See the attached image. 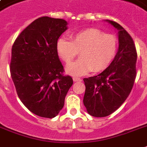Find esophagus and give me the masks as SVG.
<instances>
[{"label":"esophagus","instance_id":"esophagus-1","mask_svg":"<svg viewBox=\"0 0 147 147\" xmlns=\"http://www.w3.org/2000/svg\"><path fill=\"white\" fill-rule=\"evenodd\" d=\"M73 81L74 82H81L82 79L80 78H77V77H73Z\"/></svg>","mask_w":147,"mask_h":147}]
</instances>
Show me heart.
Instances as JSON below:
<instances>
[{
  "mask_svg": "<svg viewBox=\"0 0 147 147\" xmlns=\"http://www.w3.org/2000/svg\"><path fill=\"white\" fill-rule=\"evenodd\" d=\"M117 39L96 29H86L71 36V42L60 38L56 51L61 59L69 64L79 51L80 59L66 67L67 73L83 76L92 71H103L109 66L116 55Z\"/></svg>",
  "mask_w": 147,
  "mask_h": 147,
  "instance_id": "b5f03b06",
  "label": "heart"
}]
</instances>
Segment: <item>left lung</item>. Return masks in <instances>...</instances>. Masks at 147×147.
I'll return each mask as SVG.
<instances>
[{
  "label": "left lung",
  "instance_id": "obj_1",
  "mask_svg": "<svg viewBox=\"0 0 147 147\" xmlns=\"http://www.w3.org/2000/svg\"><path fill=\"white\" fill-rule=\"evenodd\" d=\"M117 30L119 47L114 60L98 76L84 78L83 103L90 115L108 116L121 107L134 86L137 70V50L130 34L116 22L106 20Z\"/></svg>",
  "mask_w": 147,
  "mask_h": 147
}]
</instances>
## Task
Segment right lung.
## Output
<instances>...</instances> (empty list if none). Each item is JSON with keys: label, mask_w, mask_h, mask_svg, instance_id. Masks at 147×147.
Here are the masks:
<instances>
[{"label": "right lung", "mask_w": 147, "mask_h": 147, "mask_svg": "<svg viewBox=\"0 0 147 147\" xmlns=\"http://www.w3.org/2000/svg\"><path fill=\"white\" fill-rule=\"evenodd\" d=\"M63 19L42 17L32 22L12 47L10 75L17 95L37 116L53 118L64 106L73 84L56 51L59 38L68 29Z\"/></svg>", "instance_id": "obj_1"}]
</instances>
